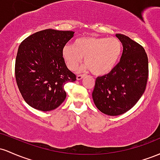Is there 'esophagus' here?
Here are the masks:
<instances>
[{
	"label": "esophagus",
	"mask_w": 160,
	"mask_h": 160,
	"mask_svg": "<svg viewBox=\"0 0 160 160\" xmlns=\"http://www.w3.org/2000/svg\"><path fill=\"white\" fill-rule=\"evenodd\" d=\"M84 77H85V75H77L76 78H77V80H81V79H82Z\"/></svg>",
	"instance_id": "34e87169"
}]
</instances>
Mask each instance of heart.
Masks as SVG:
<instances>
[{
    "mask_svg": "<svg viewBox=\"0 0 160 160\" xmlns=\"http://www.w3.org/2000/svg\"><path fill=\"white\" fill-rule=\"evenodd\" d=\"M122 45L117 38L83 37L75 41V46L66 44L62 57L71 70H74L85 57L86 68L93 74L103 75L115 67L121 55Z\"/></svg>",
    "mask_w": 160,
    "mask_h": 160,
    "instance_id": "1",
    "label": "heart"
}]
</instances>
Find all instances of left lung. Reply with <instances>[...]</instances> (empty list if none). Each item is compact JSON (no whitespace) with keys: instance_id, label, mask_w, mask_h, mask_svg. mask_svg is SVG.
<instances>
[{"instance_id":"8db88e82","label":"left lung","mask_w":160,"mask_h":160,"mask_svg":"<svg viewBox=\"0 0 160 160\" xmlns=\"http://www.w3.org/2000/svg\"><path fill=\"white\" fill-rule=\"evenodd\" d=\"M123 46L121 60L108 74L98 77L92 93L100 112L119 116L131 109L141 98L148 79V58L141 44L116 34Z\"/></svg>"}]
</instances>
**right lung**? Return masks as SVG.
Returning <instances> with one entry per match:
<instances>
[{
  "label": "right lung",
  "mask_w": 160,
  "mask_h": 160,
  "mask_svg": "<svg viewBox=\"0 0 160 160\" xmlns=\"http://www.w3.org/2000/svg\"><path fill=\"white\" fill-rule=\"evenodd\" d=\"M73 35L74 32L49 28L32 34L19 44L16 81L23 99L33 108L41 111L57 108L66 98L64 85L76 80L62 53Z\"/></svg>",
  "instance_id": "add662e5"
}]
</instances>
